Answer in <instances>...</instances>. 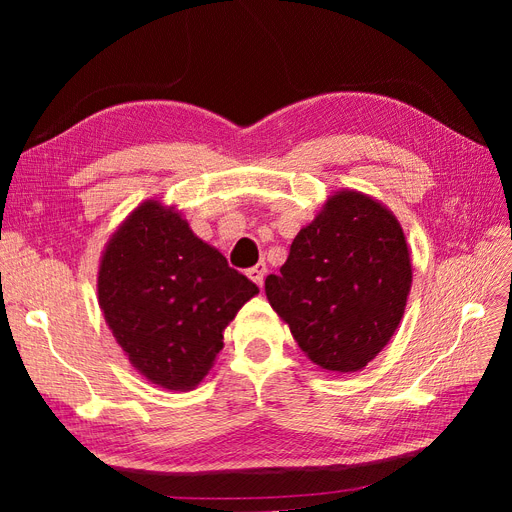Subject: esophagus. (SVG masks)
Returning a JSON list of instances; mask_svg holds the SVG:
<instances>
[{"label":"esophagus","mask_w":512,"mask_h":512,"mask_svg":"<svg viewBox=\"0 0 512 512\" xmlns=\"http://www.w3.org/2000/svg\"><path fill=\"white\" fill-rule=\"evenodd\" d=\"M265 275H267V265H265V262H258L256 267H252L250 271H247V277H250V280L254 284H258L260 288H262V284H265Z\"/></svg>","instance_id":"34e87169"}]
</instances>
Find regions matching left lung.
<instances>
[{
  "instance_id": "1",
  "label": "left lung",
  "mask_w": 512,
  "mask_h": 512,
  "mask_svg": "<svg viewBox=\"0 0 512 512\" xmlns=\"http://www.w3.org/2000/svg\"><path fill=\"white\" fill-rule=\"evenodd\" d=\"M412 286L404 228L380 200L356 190L327 198L299 230L280 275H269L271 307L318 367L350 374L391 342Z\"/></svg>"
}]
</instances>
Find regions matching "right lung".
<instances>
[{
    "label": "right lung",
    "instance_id": "obj_1",
    "mask_svg": "<svg viewBox=\"0 0 512 512\" xmlns=\"http://www.w3.org/2000/svg\"><path fill=\"white\" fill-rule=\"evenodd\" d=\"M258 286L188 220L145 200L108 239L98 269V303L132 367L168 391H192L224 348V329Z\"/></svg>",
    "mask_w": 512,
    "mask_h": 512
}]
</instances>
